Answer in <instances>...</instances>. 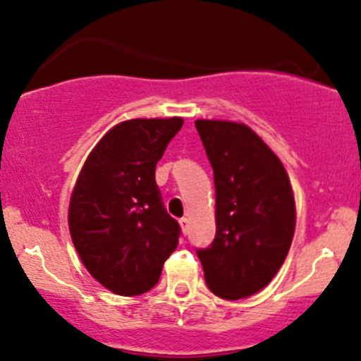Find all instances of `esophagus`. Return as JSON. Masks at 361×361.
Instances as JSON below:
<instances>
[{
  "mask_svg": "<svg viewBox=\"0 0 361 361\" xmlns=\"http://www.w3.org/2000/svg\"><path fill=\"white\" fill-rule=\"evenodd\" d=\"M179 222H180L182 232H184V234H188V232H189V220L188 219H180Z\"/></svg>",
  "mask_w": 361,
  "mask_h": 361,
  "instance_id": "34e87169",
  "label": "esophagus"
}]
</instances>
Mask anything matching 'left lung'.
I'll return each mask as SVG.
<instances>
[{"mask_svg": "<svg viewBox=\"0 0 361 361\" xmlns=\"http://www.w3.org/2000/svg\"><path fill=\"white\" fill-rule=\"evenodd\" d=\"M215 180V239L196 255L210 290L241 300L265 288L290 247L296 208L281 160L250 127L196 120Z\"/></svg>", "mask_w": 361, "mask_h": 361, "instance_id": "obj_1", "label": "left lung"}]
</instances>
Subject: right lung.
Returning <instances> with one entry per match:
<instances>
[{
  "label": "right lung",
  "mask_w": 361,
  "mask_h": 361,
  "mask_svg": "<svg viewBox=\"0 0 361 361\" xmlns=\"http://www.w3.org/2000/svg\"><path fill=\"white\" fill-rule=\"evenodd\" d=\"M182 118L118 123L91 151L68 208L72 241L89 274L120 296L157 286L180 226L166 213L154 169Z\"/></svg>",
  "instance_id": "1"
}]
</instances>
